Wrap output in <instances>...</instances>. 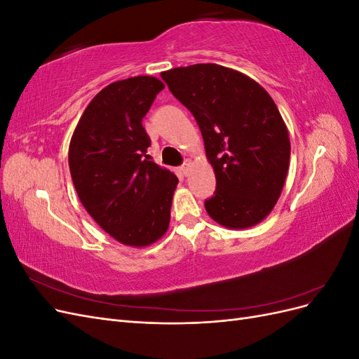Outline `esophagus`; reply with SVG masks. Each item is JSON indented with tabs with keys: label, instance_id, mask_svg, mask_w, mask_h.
I'll return each mask as SVG.
<instances>
[{
	"label": "esophagus",
	"instance_id": "1",
	"mask_svg": "<svg viewBox=\"0 0 359 359\" xmlns=\"http://www.w3.org/2000/svg\"><path fill=\"white\" fill-rule=\"evenodd\" d=\"M191 166H193V161H191V160H186V161H184V165L181 166V172L184 173V175H189V172H190Z\"/></svg>",
	"mask_w": 359,
	"mask_h": 359
}]
</instances>
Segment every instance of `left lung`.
I'll list each match as a JSON object with an SVG mask.
<instances>
[{
    "instance_id": "1",
    "label": "left lung",
    "mask_w": 359,
    "mask_h": 359,
    "mask_svg": "<svg viewBox=\"0 0 359 359\" xmlns=\"http://www.w3.org/2000/svg\"><path fill=\"white\" fill-rule=\"evenodd\" d=\"M161 79L201 128L217 181L206 212L229 229L262 222L283 190L290 158L274 100L256 81L219 64L177 67Z\"/></svg>"
}]
</instances>
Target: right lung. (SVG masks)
I'll return each mask as SVG.
<instances>
[{
	"label": "right lung",
	"mask_w": 359,
	"mask_h": 359,
	"mask_svg": "<svg viewBox=\"0 0 359 359\" xmlns=\"http://www.w3.org/2000/svg\"><path fill=\"white\" fill-rule=\"evenodd\" d=\"M165 83L135 76L107 85L86 106L69 148L74 189L104 232L132 247H147L166 233L178 178L147 156L142 126Z\"/></svg>",
	"instance_id": "add662e5"
}]
</instances>
